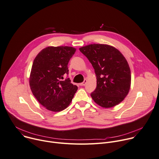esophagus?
<instances>
[{"label":"esophagus","instance_id":"1","mask_svg":"<svg viewBox=\"0 0 159 159\" xmlns=\"http://www.w3.org/2000/svg\"><path fill=\"white\" fill-rule=\"evenodd\" d=\"M86 83H87V80L85 79V80H84V82H82V83H80V85H81V86H84V85H85L86 84Z\"/></svg>","mask_w":159,"mask_h":159}]
</instances>
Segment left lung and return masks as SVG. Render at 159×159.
I'll list each match as a JSON object with an SVG mask.
<instances>
[{
  "label": "left lung",
  "instance_id": "obj_1",
  "mask_svg": "<svg viewBox=\"0 0 159 159\" xmlns=\"http://www.w3.org/2000/svg\"><path fill=\"white\" fill-rule=\"evenodd\" d=\"M79 50L94 69L97 86L91 96L95 103L111 108L122 102L130 89L131 74L122 53L112 46L97 44Z\"/></svg>",
  "mask_w": 159,
  "mask_h": 159
}]
</instances>
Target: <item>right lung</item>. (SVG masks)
Instances as JSON below:
<instances>
[{"instance_id": "1", "label": "right lung", "mask_w": 159, "mask_h": 159, "mask_svg": "<svg viewBox=\"0 0 159 159\" xmlns=\"http://www.w3.org/2000/svg\"><path fill=\"white\" fill-rule=\"evenodd\" d=\"M76 49L68 46L48 47L35 57L30 76V86L38 102L52 111L63 110L70 104L77 86L71 83L68 64Z\"/></svg>"}]
</instances>
